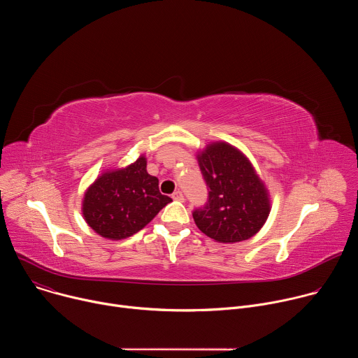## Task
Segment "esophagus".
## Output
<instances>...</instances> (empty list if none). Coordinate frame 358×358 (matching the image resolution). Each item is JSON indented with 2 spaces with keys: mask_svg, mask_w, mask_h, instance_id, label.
<instances>
[{
  "mask_svg": "<svg viewBox=\"0 0 358 358\" xmlns=\"http://www.w3.org/2000/svg\"><path fill=\"white\" fill-rule=\"evenodd\" d=\"M173 199H176V201H184V195H182V192H181V191H174V194H173Z\"/></svg>",
  "mask_w": 358,
  "mask_h": 358,
  "instance_id": "1",
  "label": "esophagus"
}]
</instances>
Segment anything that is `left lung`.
Returning <instances> with one entry per match:
<instances>
[{
  "mask_svg": "<svg viewBox=\"0 0 358 358\" xmlns=\"http://www.w3.org/2000/svg\"><path fill=\"white\" fill-rule=\"evenodd\" d=\"M196 160L210 189L206 207L192 213L198 229L220 243L257 235L272 207L269 191L249 159L235 145L214 141L198 151Z\"/></svg>",
  "mask_w": 358,
  "mask_h": 358,
  "instance_id": "8db88e82",
  "label": "left lung"
}]
</instances>
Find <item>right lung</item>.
Masks as SVG:
<instances>
[{
    "label": "right lung",
    "mask_w": 358,
    "mask_h": 358,
    "mask_svg": "<svg viewBox=\"0 0 358 358\" xmlns=\"http://www.w3.org/2000/svg\"><path fill=\"white\" fill-rule=\"evenodd\" d=\"M173 199L159 189V178L147 173L141 155L123 169L101 173L85 191L82 214L100 236L120 241L143 229Z\"/></svg>",
    "instance_id": "obj_1"
}]
</instances>
